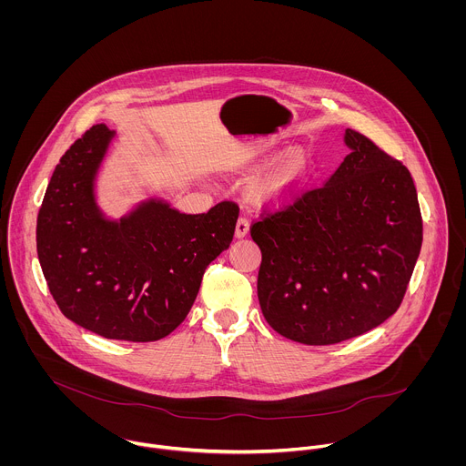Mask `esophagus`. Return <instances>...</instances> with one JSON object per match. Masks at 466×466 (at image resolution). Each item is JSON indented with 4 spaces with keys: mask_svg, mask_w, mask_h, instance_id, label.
I'll use <instances>...</instances> for the list:
<instances>
[{
    "mask_svg": "<svg viewBox=\"0 0 466 466\" xmlns=\"http://www.w3.org/2000/svg\"><path fill=\"white\" fill-rule=\"evenodd\" d=\"M249 233V220L246 217H240L237 220V228H235V237L237 238H244Z\"/></svg>",
    "mask_w": 466,
    "mask_h": 466,
    "instance_id": "1",
    "label": "esophagus"
}]
</instances>
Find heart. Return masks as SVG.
<instances>
[{"label":"heart","mask_w":466,"mask_h":466,"mask_svg":"<svg viewBox=\"0 0 466 466\" xmlns=\"http://www.w3.org/2000/svg\"><path fill=\"white\" fill-rule=\"evenodd\" d=\"M303 172L305 157L299 152H292L281 163L266 172L258 181H255L251 194L258 202H278L299 183Z\"/></svg>","instance_id":"b5f03b06"}]
</instances>
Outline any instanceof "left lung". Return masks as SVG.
I'll return each mask as SVG.
<instances>
[{"mask_svg":"<svg viewBox=\"0 0 466 466\" xmlns=\"http://www.w3.org/2000/svg\"><path fill=\"white\" fill-rule=\"evenodd\" d=\"M330 179L251 226L262 251L258 301L287 339L323 346L382 325L403 299L423 226L409 170L346 129Z\"/></svg>","mask_w":466,"mask_h":466,"instance_id":"8db88e82","label":"left lung"}]
</instances>
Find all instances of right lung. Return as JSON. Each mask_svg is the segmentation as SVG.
<instances>
[{
  "instance_id": "1",
  "label": "right lung",
  "mask_w": 466,
  "mask_h": 466,
  "mask_svg": "<svg viewBox=\"0 0 466 466\" xmlns=\"http://www.w3.org/2000/svg\"><path fill=\"white\" fill-rule=\"evenodd\" d=\"M113 137L93 126L61 157L37 215V257L69 321L106 339L150 342L188 316L206 267L233 240L238 206L222 200L187 215L148 199L107 218L95 179Z\"/></svg>"
}]
</instances>
